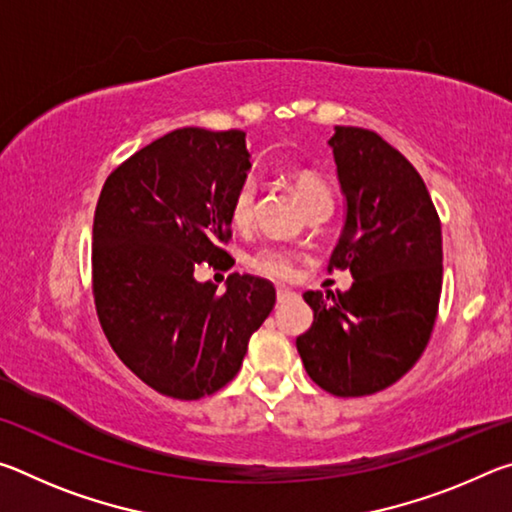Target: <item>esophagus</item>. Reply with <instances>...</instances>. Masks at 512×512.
Masks as SVG:
<instances>
[{"mask_svg": "<svg viewBox=\"0 0 512 512\" xmlns=\"http://www.w3.org/2000/svg\"><path fill=\"white\" fill-rule=\"evenodd\" d=\"M293 296V291L289 289H277V302H287Z\"/></svg>", "mask_w": 512, "mask_h": 512, "instance_id": "1", "label": "esophagus"}]
</instances>
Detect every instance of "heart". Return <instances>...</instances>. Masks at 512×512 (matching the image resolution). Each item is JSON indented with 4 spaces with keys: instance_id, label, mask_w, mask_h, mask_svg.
Listing matches in <instances>:
<instances>
[{
    "instance_id": "b5f03b06",
    "label": "heart",
    "mask_w": 512,
    "mask_h": 512,
    "mask_svg": "<svg viewBox=\"0 0 512 512\" xmlns=\"http://www.w3.org/2000/svg\"><path fill=\"white\" fill-rule=\"evenodd\" d=\"M293 189H296L298 198L305 207L316 203H332V192H329L323 176L311 169H296L291 173ZM255 203H257V183L253 178H244L235 189L230 201V221L237 228H248L255 216ZM250 268L259 275L271 277V280H291L296 273V264L293 257L282 248H262L250 257Z\"/></svg>"
}]
</instances>
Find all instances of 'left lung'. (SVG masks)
<instances>
[{"label":"left lung","instance_id":"8db88e82","mask_svg":"<svg viewBox=\"0 0 512 512\" xmlns=\"http://www.w3.org/2000/svg\"><path fill=\"white\" fill-rule=\"evenodd\" d=\"M345 223L327 271H350L345 293L307 291L314 323L296 339L323 391L361 397L413 368L429 343L443 289V235L427 185L377 133L336 126L329 137Z\"/></svg>","mask_w":512,"mask_h":512}]
</instances>
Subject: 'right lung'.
<instances>
[{"label": "right lung", "instance_id": "right-lung-1", "mask_svg": "<svg viewBox=\"0 0 512 512\" xmlns=\"http://www.w3.org/2000/svg\"><path fill=\"white\" fill-rule=\"evenodd\" d=\"M250 171L244 131L178 128L131 155L101 189L92 291L112 350L144 384L198 400L237 375L275 289L232 273L225 291L194 268L230 255V201Z\"/></svg>", "mask_w": 512, "mask_h": 512}]
</instances>
